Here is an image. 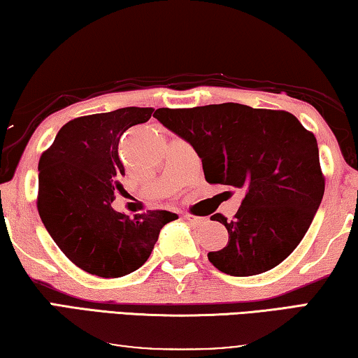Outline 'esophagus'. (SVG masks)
<instances>
[{
    "label": "esophagus",
    "mask_w": 358,
    "mask_h": 358,
    "mask_svg": "<svg viewBox=\"0 0 358 358\" xmlns=\"http://www.w3.org/2000/svg\"><path fill=\"white\" fill-rule=\"evenodd\" d=\"M185 221L190 224H203L205 222V217H198V216H192V214H185Z\"/></svg>",
    "instance_id": "1"
}]
</instances>
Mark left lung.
<instances>
[{
	"instance_id": "obj_1",
	"label": "left lung",
	"mask_w": 358,
	"mask_h": 358,
	"mask_svg": "<svg viewBox=\"0 0 358 358\" xmlns=\"http://www.w3.org/2000/svg\"><path fill=\"white\" fill-rule=\"evenodd\" d=\"M153 117L194 147L206 182L245 192L232 221L219 213L211 216L229 232L222 250L208 252L213 266L250 277L287 259L325 192L315 136L285 110L234 102L158 108Z\"/></svg>"
}]
</instances>
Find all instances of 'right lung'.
<instances>
[{"label":"right lung","mask_w":358,"mask_h":358,"mask_svg":"<svg viewBox=\"0 0 358 358\" xmlns=\"http://www.w3.org/2000/svg\"><path fill=\"white\" fill-rule=\"evenodd\" d=\"M152 107H126L64 124L38 163V213L49 235L85 272L118 278L139 268L163 225L178 214L155 210L134 217L115 211L124 176L118 142L150 120Z\"/></svg>","instance_id":"add662e5"}]
</instances>
